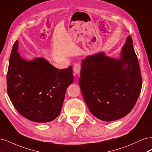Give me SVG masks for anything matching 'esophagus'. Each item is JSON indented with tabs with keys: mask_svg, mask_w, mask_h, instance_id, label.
Here are the masks:
<instances>
[{
	"mask_svg": "<svg viewBox=\"0 0 152 152\" xmlns=\"http://www.w3.org/2000/svg\"><path fill=\"white\" fill-rule=\"evenodd\" d=\"M73 71H74V72L76 73V74H80V71H81L80 64L76 63L74 66V67H73Z\"/></svg>",
	"mask_w": 152,
	"mask_h": 152,
	"instance_id": "esophagus-1",
	"label": "esophagus"
}]
</instances>
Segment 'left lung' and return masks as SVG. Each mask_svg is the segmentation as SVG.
<instances>
[{
    "label": "left lung",
    "instance_id": "8db88e82",
    "mask_svg": "<svg viewBox=\"0 0 152 152\" xmlns=\"http://www.w3.org/2000/svg\"><path fill=\"white\" fill-rule=\"evenodd\" d=\"M80 88L91 113L104 121L128 114L140 95L142 78L133 40L129 35L119 60L103 52L82 61Z\"/></svg>",
    "mask_w": 152,
    "mask_h": 152
}]
</instances>
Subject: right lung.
Segmentation results:
<instances>
[{
  "mask_svg": "<svg viewBox=\"0 0 152 152\" xmlns=\"http://www.w3.org/2000/svg\"><path fill=\"white\" fill-rule=\"evenodd\" d=\"M14 43L7 73V91L21 115L37 122H47L59 115L67 88L73 82L72 67L58 69L43 58L26 61Z\"/></svg>",
  "mask_w": 152,
  "mask_h": 152,
  "instance_id": "add662e5",
  "label": "right lung"
}]
</instances>
